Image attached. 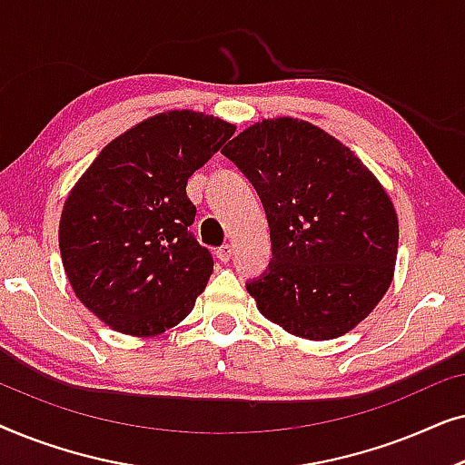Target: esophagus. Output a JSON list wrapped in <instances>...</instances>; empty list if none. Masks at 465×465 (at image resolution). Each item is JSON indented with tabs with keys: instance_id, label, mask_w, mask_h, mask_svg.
<instances>
[{
	"instance_id": "esophagus-1",
	"label": "esophagus",
	"mask_w": 465,
	"mask_h": 465,
	"mask_svg": "<svg viewBox=\"0 0 465 465\" xmlns=\"http://www.w3.org/2000/svg\"><path fill=\"white\" fill-rule=\"evenodd\" d=\"M215 256H218L220 262H228V260H231V256H232V245H231V243L222 245L220 250L215 252Z\"/></svg>"
}]
</instances>
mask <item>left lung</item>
Returning a JSON list of instances; mask_svg holds the SVG:
<instances>
[{"instance_id": "1", "label": "left lung", "mask_w": 465, "mask_h": 465, "mask_svg": "<svg viewBox=\"0 0 465 465\" xmlns=\"http://www.w3.org/2000/svg\"><path fill=\"white\" fill-rule=\"evenodd\" d=\"M222 152L269 218L272 264L247 283L260 313L307 341L364 322L398 256V213L377 175L330 133L292 116L258 120Z\"/></svg>"}]
</instances>
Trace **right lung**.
Segmentation results:
<instances>
[{"label": "right lung", "instance_id": "right-lung-1", "mask_svg": "<svg viewBox=\"0 0 465 465\" xmlns=\"http://www.w3.org/2000/svg\"><path fill=\"white\" fill-rule=\"evenodd\" d=\"M237 126L169 110L112 139L63 203L59 247L78 301L116 332L152 339L194 309L213 258L188 226V177Z\"/></svg>", "mask_w": 465, "mask_h": 465}]
</instances>
